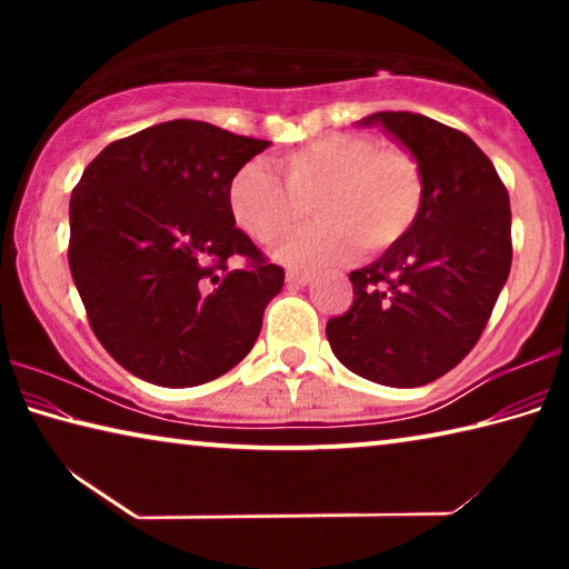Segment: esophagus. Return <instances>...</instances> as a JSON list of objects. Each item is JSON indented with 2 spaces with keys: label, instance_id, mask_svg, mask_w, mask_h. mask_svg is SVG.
Segmentation results:
<instances>
[{
  "label": "esophagus",
  "instance_id": "esophagus-1",
  "mask_svg": "<svg viewBox=\"0 0 569 569\" xmlns=\"http://www.w3.org/2000/svg\"><path fill=\"white\" fill-rule=\"evenodd\" d=\"M313 273L311 271H298V268H288L286 271V281L293 283V286H306L308 281H311Z\"/></svg>",
  "mask_w": 569,
  "mask_h": 569
}]
</instances>
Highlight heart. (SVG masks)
<instances>
[{
	"label": "heart",
	"mask_w": 569,
	"mask_h": 569,
	"mask_svg": "<svg viewBox=\"0 0 569 569\" xmlns=\"http://www.w3.org/2000/svg\"><path fill=\"white\" fill-rule=\"evenodd\" d=\"M278 170L283 182L266 162L240 166L228 182V208L250 238L276 243L311 204L320 220L276 248L293 266L339 263L356 246L363 253L389 250L411 233L427 198L419 160L361 132L306 142L278 158Z\"/></svg>",
	"instance_id": "heart-1"
}]
</instances>
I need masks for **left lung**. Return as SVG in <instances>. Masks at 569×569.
I'll list each match as a JSON object with an SVG mask.
<instances>
[{
  "mask_svg": "<svg viewBox=\"0 0 569 569\" xmlns=\"http://www.w3.org/2000/svg\"><path fill=\"white\" fill-rule=\"evenodd\" d=\"M427 180L411 233L351 271L353 303L326 323L346 369L383 387H423L475 349L512 266L505 182L469 134L417 112H373Z\"/></svg>",
  "mask_w": 569,
  "mask_h": 569,
  "instance_id": "obj_1",
  "label": "left lung"
}]
</instances>
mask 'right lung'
I'll use <instances>...</instances> for the list:
<instances>
[{"label":"right lung","mask_w":569,"mask_h":569,"mask_svg":"<svg viewBox=\"0 0 569 569\" xmlns=\"http://www.w3.org/2000/svg\"><path fill=\"white\" fill-rule=\"evenodd\" d=\"M268 146L170 120L110 142L74 186L72 281L104 351L138 379L198 387L253 349L283 268L236 228L228 182Z\"/></svg>","instance_id":"obj_1"}]
</instances>
